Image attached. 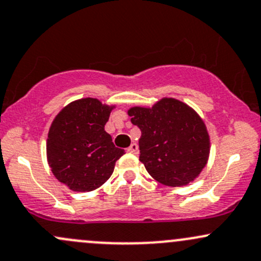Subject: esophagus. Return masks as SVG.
I'll return each mask as SVG.
<instances>
[{
  "mask_svg": "<svg viewBox=\"0 0 261 261\" xmlns=\"http://www.w3.org/2000/svg\"><path fill=\"white\" fill-rule=\"evenodd\" d=\"M128 152L129 153H133V154H138L139 149H138V144L137 143H132V144L128 147Z\"/></svg>",
  "mask_w": 261,
  "mask_h": 261,
  "instance_id": "esophagus-1",
  "label": "esophagus"
}]
</instances>
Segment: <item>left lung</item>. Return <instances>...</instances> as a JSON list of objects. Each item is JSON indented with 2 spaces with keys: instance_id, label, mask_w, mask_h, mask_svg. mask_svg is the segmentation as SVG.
I'll list each match as a JSON object with an SVG mask.
<instances>
[{
  "instance_id": "1",
  "label": "left lung",
  "mask_w": 261,
  "mask_h": 261,
  "mask_svg": "<svg viewBox=\"0 0 261 261\" xmlns=\"http://www.w3.org/2000/svg\"><path fill=\"white\" fill-rule=\"evenodd\" d=\"M130 122L142 132L139 161L159 183L181 187L194 180L208 162L210 142L197 112L174 98L152 108L133 107Z\"/></svg>"
}]
</instances>
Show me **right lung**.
Masks as SVG:
<instances>
[{"label": "right lung", "mask_w": 261, "mask_h": 261, "mask_svg": "<svg viewBox=\"0 0 261 261\" xmlns=\"http://www.w3.org/2000/svg\"><path fill=\"white\" fill-rule=\"evenodd\" d=\"M113 107L96 98L66 106L52 122L47 159L53 175L73 192H91L108 180L124 150L105 130Z\"/></svg>", "instance_id": "1"}]
</instances>
